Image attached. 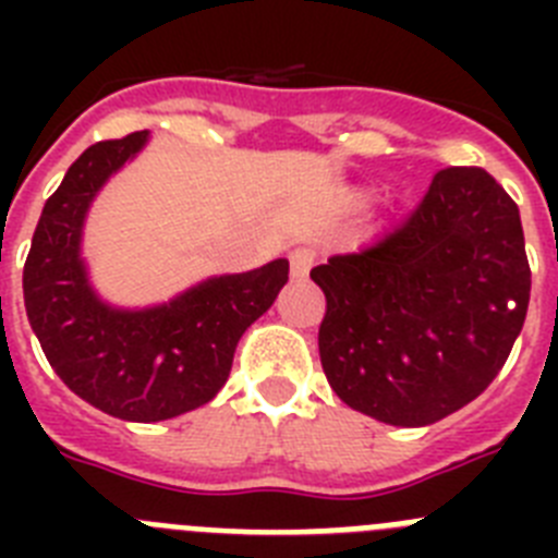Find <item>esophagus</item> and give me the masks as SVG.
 Wrapping results in <instances>:
<instances>
[{
  "mask_svg": "<svg viewBox=\"0 0 558 558\" xmlns=\"http://www.w3.org/2000/svg\"><path fill=\"white\" fill-rule=\"evenodd\" d=\"M315 263V251L307 248V245H299V248L290 251V276L293 279H304L310 274Z\"/></svg>",
  "mask_w": 558,
  "mask_h": 558,
  "instance_id": "1",
  "label": "esophagus"
}]
</instances>
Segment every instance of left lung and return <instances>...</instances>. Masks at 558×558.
Returning <instances> with one entry per match:
<instances>
[{"label":"left lung","mask_w":558,"mask_h":558,"mask_svg":"<svg viewBox=\"0 0 558 558\" xmlns=\"http://www.w3.org/2000/svg\"><path fill=\"white\" fill-rule=\"evenodd\" d=\"M310 276L327 295L318 352L329 386L397 427L433 425L481 397L531 299L520 209L481 167L436 172L405 220Z\"/></svg>","instance_id":"1"}]
</instances>
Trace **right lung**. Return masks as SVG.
<instances>
[{"mask_svg": "<svg viewBox=\"0 0 558 558\" xmlns=\"http://www.w3.org/2000/svg\"><path fill=\"white\" fill-rule=\"evenodd\" d=\"M147 131L97 142L44 204L24 263V307L49 366L88 405L165 422L218 397L245 329L288 282V259L209 276L170 302L113 307L88 282L83 223L97 192L147 145Z\"/></svg>", "mask_w": 558, "mask_h": 558, "instance_id": "right-lung-1", "label": "right lung"}]
</instances>
